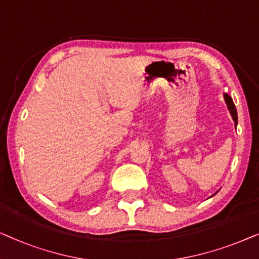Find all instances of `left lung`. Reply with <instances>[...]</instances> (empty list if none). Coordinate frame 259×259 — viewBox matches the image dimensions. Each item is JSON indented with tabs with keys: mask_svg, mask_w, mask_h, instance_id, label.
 <instances>
[{
	"mask_svg": "<svg viewBox=\"0 0 259 259\" xmlns=\"http://www.w3.org/2000/svg\"><path fill=\"white\" fill-rule=\"evenodd\" d=\"M224 98H225L227 108H229V110H230V113H231V116H232V118L234 120V124L237 125L238 116H237V110H236V106H234V103L232 101V98H231L227 94H224Z\"/></svg>",
	"mask_w": 259,
	"mask_h": 259,
	"instance_id": "left-lung-1",
	"label": "left lung"
}]
</instances>
